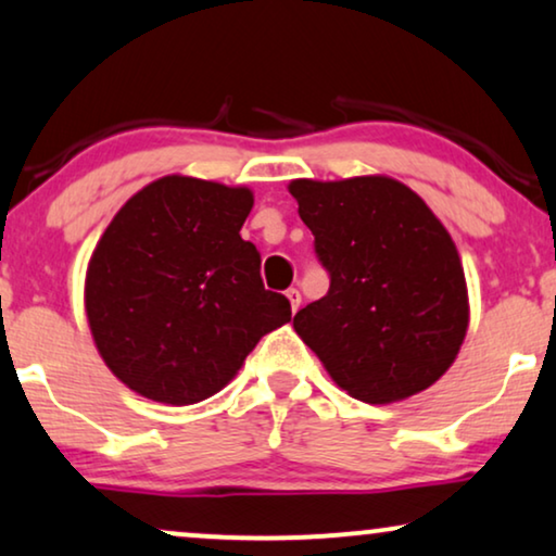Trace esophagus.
<instances>
[{"mask_svg": "<svg viewBox=\"0 0 556 556\" xmlns=\"http://www.w3.org/2000/svg\"><path fill=\"white\" fill-rule=\"evenodd\" d=\"M286 298H288V301H291V311L295 313L298 305H301V291H298V288H288Z\"/></svg>", "mask_w": 556, "mask_h": 556, "instance_id": "obj_1", "label": "esophagus"}]
</instances>
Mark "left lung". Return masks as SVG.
<instances>
[{
	"mask_svg": "<svg viewBox=\"0 0 556 556\" xmlns=\"http://www.w3.org/2000/svg\"><path fill=\"white\" fill-rule=\"evenodd\" d=\"M298 215L331 273L293 328L338 389L393 404L448 371L469 328V291L452 236L408 185L386 175L291 180Z\"/></svg>",
	"mask_w": 556,
	"mask_h": 556,
	"instance_id": "1",
	"label": "left lung"
}]
</instances>
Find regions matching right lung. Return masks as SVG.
Masks as SVG:
<instances>
[{"mask_svg":"<svg viewBox=\"0 0 556 556\" xmlns=\"http://www.w3.org/2000/svg\"><path fill=\"white\" fill-rule=\"evenodd\" d=\"M253 190L165 175L119 207L87 263L85 313L127 389L188 406L225 389L265 333L291 320L240 238Z\"/></svg>","mask_w":556,"mask_h":556,"instance_id":"1","label":"right lung"}]
</instances>
